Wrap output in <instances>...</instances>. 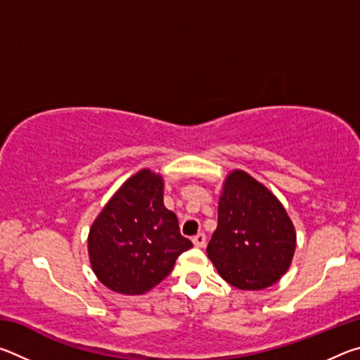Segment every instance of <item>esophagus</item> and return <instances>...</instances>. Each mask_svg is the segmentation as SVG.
Wrapping results in <instances>:
<instances>
[{
	"instance_id": "esophagus-1",
	"label": "esophagus",
	"mask_w": 360,
	"mask_h": 360,
	"mask_svg": "<svg viewBox=\"0 0 360 360\" xmlns=\"http://www.w3.org/2000/svg\"><path fill=\"white\" fill-rule=\"evenodd\" d=\"M192 241L197 248H203L206 245V236H205V233H198V235L193 236Z\"/></svg>"
}]
</instances>
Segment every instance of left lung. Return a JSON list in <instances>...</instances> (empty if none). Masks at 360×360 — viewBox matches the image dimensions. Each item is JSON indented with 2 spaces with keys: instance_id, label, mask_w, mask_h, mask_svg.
I'll list each match as a JSON object with an SVG mask.
<instances>
[{
  "instance_id": "8db88e82",
  "label": "left lung",
  "mask_w": 360,
  "mask_h": 360,
  "mask_svg": "<svg viewBox=\"0 0 360 360\" xmlns=\"http://www.w3.org/2000/svg\"><path fill=\"white\" fill-rule=\"evenodd\" d=\"M295 245L294 224L270 188L243 169L230 172L206 248L221 278L241 290L270 288L289 270Z\"/></svg>"
}]
</instances>
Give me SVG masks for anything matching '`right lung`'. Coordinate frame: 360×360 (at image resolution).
Wrapping results in <instances>:
<instances>
[{
	"mask_svg": "<svg viewBox=\"0 0 360 360\" xmlns=\"http://www.w3.org/2000/svg\"><path fill=\"white\" fill-rule=\"evenodd\" d=\"M163 176L139 169L119 187L89 231V259L101 284L141 295L163 281L192 248L178 217L163 205Z\"/></svg>",
	"mask_w": 360,
	"mask_h": 360,
	"instance_id": "obj_1",
	"label": "right lung"
}]
</instances>
